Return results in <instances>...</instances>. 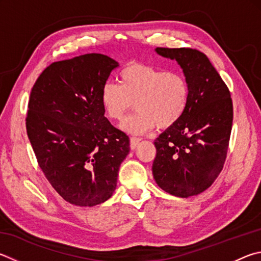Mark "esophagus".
Wrapping results in <instances>:
<instances>
[{
  "label": "esophagus",
  "instance_id": "obj_1",
  "mask_svg": "<svg viewBox=\"0 0 261 261\" xmlns=\"http://www.w3.org/2000/svg\"><path fill=\"white\" fill-rule=\"evenodd\" d=\"M140 143V138H137V137H132L130 139V148L131 149H136L137 147H138Z\"/></svg>",
  "mask_w": 261,
  "mask_h": 261
}]
</instances>
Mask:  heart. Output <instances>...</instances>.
Segmentation results:
<instances>
[{
	"mask_svg": "<svg viewBox=\"0 0 261 261\" xmlns=\"http://www.w3.org/2000/svg\"><path fill=\"white\" fill-rule=\"evenodd\" d=\"M118 82L120 85H103L101 105L106 115L116 122L124 120L135 105L138 112L123 124L130 134H146L156 125L169 129L181 120L188 107L191 90L179 72L132 61L118 74Z\"/></svg>",
	"mask_w": 261,
	"mask_h": 261,
	"instance_id": "b5f03b06",
	"label": "heart"
}]
</instances>
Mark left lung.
I'll list each match as a JSON object with an SVG mask.
<instances>
[{
	"instance_id": "obj_1",
	"label": "left lung",
	"mask_w": 261,
	"mask_h": 261,
	"mask_svg": "<svg viewBox=\"0 0 261 261\" xmlns=\"http://www.w3.org/2000/svg\"><path fill=\"white\" fill-rule=\"evenodd\" d=\"M155 51L180 65L191 97L181 120L154 141L153 176L171 195L194 196L209 188L224 167L233 124L230 92L203 52L191 48Z\"/></svg>"
}]
</instances>
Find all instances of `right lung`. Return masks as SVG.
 Instances as JSON below:
<instances>
[{"label": "right lung", "instance_id": "1", "mask_svg": "<svg viewBox=\"0 0 261 261\" xmlns=\"http://www.w3.org/2000/svg\"><path fill=\"white\" fill-rule=\"evenodd\" d=\"M118 63L87 54L46 67L32 89L26 129L40 168L56 192L79 206L114 193L130 139L105 117L101 89Z\"/></svg>", "mask_w": 261, "mask_h": 261}]
</instances>
